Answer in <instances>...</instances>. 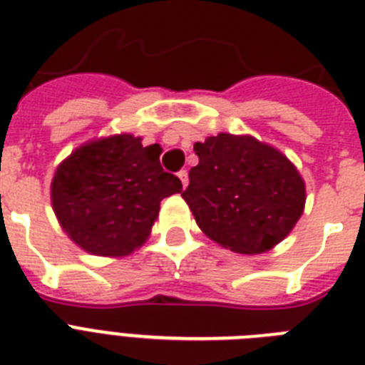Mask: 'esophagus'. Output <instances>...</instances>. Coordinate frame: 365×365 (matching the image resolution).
<instances>
[{
    "instance_id": "esophagus-1",
    "label": "esophagus",
    "mask_w": 365,
    "mask_h": 365,
    "mask_svg": "<svg viewBox=\"0 0 365 365\" xmlns=\"http://www.w3.org/2000/svg\"><path fill=\"white\" fill-rule=\"evenodd\" d=\"M178 176H180V180H182V185L183 187H187V183H189V172L183 168V170L178 172Z\"/></svg>"
}]
</instances>
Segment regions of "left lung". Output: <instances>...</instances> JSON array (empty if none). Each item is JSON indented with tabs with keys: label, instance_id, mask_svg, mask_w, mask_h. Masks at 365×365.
<instances>
[{
	"label": "left lung",
	"instance_id": "obj_1",
	"mask_svg": "<svg viewBox=\"0 0 365 365\" xmlns=\"http://www.w3.org/2000/svg\"><path fill=\"white\" fill-rule=\"evenodd\" d=\"M193 149L199 165L182 197L212 240L237 254H263L294 229L305 183L280 151L223 132Z\"/></svg>",
	"mask_w": 365,
	"mask_h": 365
}]
</instances>
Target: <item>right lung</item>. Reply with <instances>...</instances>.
<instances>
[{
  "instance_id": "1",
  "label": "right lung",
  "mask_w": 365,
  "mask_h": 365,
  "mask_svg": "<svg viewBox=\"0 0 365 365\" xmlns=\"http://www.w3.org/2000/svg\"><path fill=\"white\" fill-rule=\"evenodd\" d=\"M159 155L157 143L143 148L130 134L76 149L51 185L54 214L71 240L94 255H126L142 246L160 200L182 191Z\"/></svg>"
}]
</instances>
